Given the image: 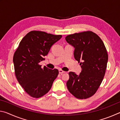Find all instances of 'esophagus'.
Masks as SVG:
<instances>
[{
	"instance_id": "obj_1",
	"label": "esophagus",
	"mask_w": 120,
	"mask_h": 120,
	"mask_svg": "<svg viewBox=\"0 0 120 120\" xmlns=\"http://www.w3.org/2000/svg\"><path fill=\"white\" fill-rule=\"evenodd\" d=\"M59 72L60 74L62 75V74H64V73H65L66 72L64 71H63V70H61V69H60V70H59Z\"/></svg>"
}]
</instances>
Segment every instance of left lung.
I'll use <instances>...</instances> for the list:
<instances>
[{"label": "left lung", "mask_w": 120, "mask_h": 120, "mask_svg": "<svg viewBox=\"0 0 120 120\" xmlns=\"http://www.w3.org/2000/svg\"><path fill=\"white\" fill-rule=\"evenodd\" d=\"M66 40L75 47V58L81 61L82 68L79 75L69 72L67 86L77 98H88L96 93L105 76L108 61L106 47L99 36L90 31L70 34Z\"/></svg>", "instance_id": "obj_1"}]
</instances>
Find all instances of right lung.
I'll use <instances>...</instances> for the list:
<instances>
[{"mask_svg":"<svg viewBox=\"0 0 120 120\" xmlns=\"http://www.w3.org/2000/svg\"><path fill=\"white\" fill-rule=\"evenodd\" d=\"M62 38L45 32L32 31L20 42L14 53L13 62L16 78L27 94L38 98L48 93L59 74L39 64L44 60L51 47Z\"/></svg>","mask_w":120,"mask_h":120,"instance_id":"add662e5","label":"right lung"}]
</instances>
